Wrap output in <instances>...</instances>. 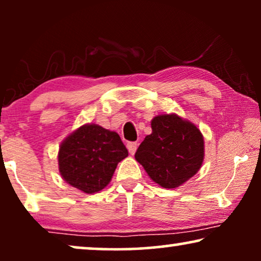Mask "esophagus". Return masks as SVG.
<instances>
[{
  "mask_svg": "<svg viewBox=\"0 0 261 261\" xmlns=\"http://www.w3.org/2000/svg\"><path fill=\"white\" fill-rule=\"evenodd\" d=\"M127 148H128V152H129L132 155H133L134 153L137 152L138 144H137V142H128V144H127Z\"/></svg>",
  "mask_w": 261,
  "mask_h": 261,
  "instance_id": "obj_1",
  "label": "esophagus"
}]
</instances>
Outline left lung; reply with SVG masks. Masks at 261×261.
<instances>
[{"mask_svg": "<svg viewBox=\"0 0 261 261\" xmlns=\"http://www.w3.org/2000/svg\"><path fill=\"white\" fill-rule=\"evenodd\" d=\"M151 127L152 134L139 146L135 159L160 187H179L201 169L204 159L203 135L194 123L176 114L155 116Z\"/></svg>", "mask_w": 261, "mask_h": 261, "instance_id": "obj_1", "label": "left lung"}]
</instances>
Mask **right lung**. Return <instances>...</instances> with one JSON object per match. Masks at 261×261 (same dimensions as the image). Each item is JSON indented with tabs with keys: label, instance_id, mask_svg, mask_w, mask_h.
Segmentation results:
<instances>
[{
	"label": "right lung",
	"instance_id": "1",
	"mask_svg": "<svg viewBox=\"0 0 261 261\" xmlns=\"http://www.w3.org/2000/svg\"><path fill=\"white\" fill-rule=\"evenodd\" d=\"M127 155L119 134L98 124H84L60 145L59 172L71 187L94 194L109 184L117 164Z\"/></svg>",
	"mask_w": 261,
	"mask_h": 261
}]
</instances>
